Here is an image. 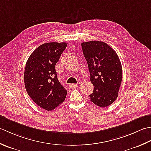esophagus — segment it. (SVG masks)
Returning <instances> with one entry per match:
<instances>
[{
	"mask_svg": "<svg viewBox=\"0 0 151 151\" xmlns=\"http://www.w3.org/2000/svg\"><path fill=\"white\" fill-rule=\"evenodd\" d=\"M77 87H78V84H70V88L72 89L76 88Z\"/></svg>",
	"mask_w": 151,
	"mask_h": 151,
	"instance_id": "34e87169",
	"label": "esophagus"
}]
</instances>
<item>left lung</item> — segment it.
I'll use <instances>...</instances> for the list:
<instances>
[{
	"label": "left lung",
	"mask_w": 151,
	"mask_h": 151,
	"mask_svg": "<svg viewBox=\"0 0 151 151\" xmlns=\"http://www.w3.org/2000/svg\"><path fill=\"white\" fill-rule=\"evenodd\" d=\"M81 46L94 85L93 93L89 95L91 101L101 107L108 106L118 97L122 81L121 61L105 42H86Z\"/></svg>",
	"instance_id": "obj_1"
}]
</instances>
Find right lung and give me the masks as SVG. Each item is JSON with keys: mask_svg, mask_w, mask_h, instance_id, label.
Returning <instances> with one entry per match:
<instances>
[{"mask_svg": "<svg viewBox=\"0 0 151 151\" xmlns=\"http://www.w3.org/2000/svg\"><path fill=\"white\" fill-rule=\"evenodd\" d=\"M67 43L50 42L40 45L30 55L24 72L29 96L38 106L55 109L64 101L67 91L57 78L55 65Z\"/></svg>", "mask_w": 151, "mask_h": 151, "instance_id": "obj_1", "label": "right lung"}]
</instances>
